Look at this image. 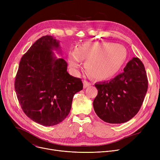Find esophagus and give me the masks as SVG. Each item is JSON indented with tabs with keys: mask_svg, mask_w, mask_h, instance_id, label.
<instances>
[{
	"mask_svg": "<svg viewBox=\"0 0 160 160\" xmlns=\"http://www.w3.org/2000/svg\"><path fill=\"white\" fill-rule=\"evenodd\" d=\"M83 88H86L87 87L91 86V83L89 82H88V81H86V80L83 81Z\"/></svg>",
	"mask_w": 160,
	"mask_h": 160,
	"instance_id": "34e87169",
	"label": "esophagus"
}]
</instances>
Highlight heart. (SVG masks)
<instances>
[{
	"label": "heart",
	"mask_w": 160,
	"mask_h": 160,
	"mask_svg": "<svg viewBox=\"0 0 160 160\" xmlns=\"http://www.w3.org/2000/svg\"><path fill=\"white\" fill-rule=\"evenodd\" d=\"M126 58V51L120 45L110 43H86L69 54L71 68L77 70L82 60H87L88 74L98 80H107L119 71Z\"/></svg>",
	"instance_id": "heart-1"
}]
</instances>
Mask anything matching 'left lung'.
<instances>
[{
    "label": "left lung",
    "mask_w": 160,
    "mask_h": 160,
    "mask_svg": "<svg viewBox=\"0 0 160 160\" xmlns=\"http://www.w3.org/2000/svg\"><path fill=\"white\" fill-rule=\"evenodd\" d=\"M124 72L110 81L96 83L97 96L94 110L104 122L121 124L130 121L139 111L148 89L143 63L133 58Z\"/></svg>",
    "instance_id": "1"
}]
</instances>
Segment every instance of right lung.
Returning <instances> with one entry per match:
<instances>
[{"label": "right lung", "instance_id": "right-lung-1", "mask_svg": "<svg viewBox=\"0 0 160 160\" xmlns=\"http://www.w3.org/2000/svg\"><path fill=\"white\" fill-rule=\"evenodd\" d=\"M59 41L51 36L38 39L19 63L15 89L24 113L46 127L56 125L69 115L75 93L83 89L80 78L67 72V63L56 58Z\"/></svg>", "mask_w": 160, "mask_h": 160}]
</instances>
